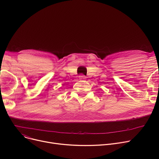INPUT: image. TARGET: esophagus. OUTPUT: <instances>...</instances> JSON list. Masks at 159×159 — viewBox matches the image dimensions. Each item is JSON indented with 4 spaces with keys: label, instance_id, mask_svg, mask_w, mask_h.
<instances>
[{
    "label": "esophagus",
    "instance_id": "obj_1",
    "mask_svg": "<svg viewBox=\"0 0 159 159\" xmlns=\"http://www.w3.org/2000/svg\"><path fill=\"white\" fill-rule=\"evenodd\" d=\"M86 77L84 76V75H80L79 76V79L80 80H86Z\"/></svg>",
    "mask_w": 159,
    "mask_h": 159
}]
</instances>
